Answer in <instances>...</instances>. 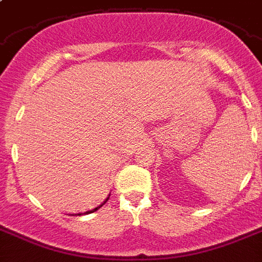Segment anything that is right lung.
Instances as JSON below:
<instances>
[{"label": "right lung", "instance_id": "add662e5", "mask_svg": "<svg viewBox=\"0 0 262 262\" xmlns=\"http://www.w3.org/2000/svg\"><path fill=\"white\" fill-rule=\"evenodd\" d=\"M108 199H109V198H106V199H105V202H104V203H103V204H101V206L96 207V208H95V210H92V211H88V212H85V213H92V212H95V211H97V210H99V208H100V207H103V206H104V204H105V203H106V202H108ZM77 215L80 216V215H81V213H77Z\"/></svg>", "mask_w": 262, "mask_h": 262}]
</instances>
